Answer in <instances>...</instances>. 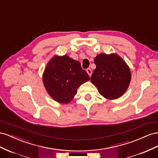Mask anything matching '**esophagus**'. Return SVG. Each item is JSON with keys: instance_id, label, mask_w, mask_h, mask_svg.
I'll use <instances>...</instances> for the list:
<instances>
[{"instance_id": "obj_1", "label": "esophagus", "mask_w": 158, "mask_h": 158, "mask_svg": "<svg viewBox=\"0 0 158 158\" xmlns=\"http://www.w3.org/2000/svg\"><path fill=\"white\" fill-rule=\"evenodd\" d=\"M86 72L88 73V74H89V76H91V75H92V70H91L90 69H86Z\"/></svg>"}]
</instances>
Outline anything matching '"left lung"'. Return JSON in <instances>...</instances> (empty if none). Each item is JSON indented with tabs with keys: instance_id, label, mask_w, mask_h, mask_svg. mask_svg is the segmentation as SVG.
Wrapping results in <instances>:
<instances>
[{
	"instance_id": "left-lung-1",
	"label": "left lung",
	"mask_w": 158,
	"mask_h": 158,
	"mask_svg": "<svg viewBox=\"0 0 158 158\" xmlns=\"http://www.w3.org/2000/svg\"><path fill=\"white\" fill-rule=\"evenodd\" d=\"M96 68L91 76V82L99 93L107 99H117L125 92L130 84V69L117 55H98L94 59Z\"/></svg>"
}]
</instances>
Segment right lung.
Wrapping results in <instances>:
<instances>
[{
    "instance_id": "1",
    "label": "right lung",
    "mask_w": 158,
    "mask_h": 158,
    "mask_svg": "<svg viewBox=\"0 0 158 158\" xmlns=\"http://www.w3.org/2000/svg\"><path fill=\"white\" fill-rule=\"evenodd\" d=\"M44 85L55 101L67 103L77 93L80 85L89 80L78 60L67 55L53 57L47 64L44 76Z\"/></svg>"
}]
</instances>
